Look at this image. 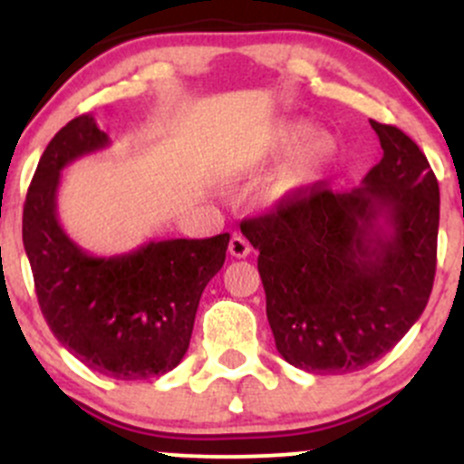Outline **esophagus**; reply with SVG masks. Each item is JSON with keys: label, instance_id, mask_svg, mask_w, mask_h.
Returning <instances> with one entry per match:
<instances>
[{"label": "esophagus", "instance_id": "1", "mask_svg": "<svg viewBox=\"0 0 464 464\" xmlns=\"http://www.w3.org/2000/svg\"><path fill=\"white\" fill-rule=\"evenodd\" d=\"M228 254L233 256V258H246V256L251 254V245L245 240L242 236H233L231 242H228Z\"/></svg>", "mask_w": 464, "mask_h": 464}]
</instances>
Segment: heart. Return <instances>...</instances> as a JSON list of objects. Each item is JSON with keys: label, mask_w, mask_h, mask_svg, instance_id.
<instances>
[{"label": "heart", "mask_w": 464, "mask_h": 464, "mask_svg": "<svg viewBox=\"0 0 464 464\" xmlns=\"http://www.w3.org/2000/svg\"><path fill=\"white\" fill-rule=\"evenodd\" d=\"M260 157L265 161L289 159L266 188V199L271 204L287 202L325 179L334 166L336 141L330 134L321 132L312 121L287 116L271 125Z\"/></svg>", "instance_id": "obj_1"}]
</instances>
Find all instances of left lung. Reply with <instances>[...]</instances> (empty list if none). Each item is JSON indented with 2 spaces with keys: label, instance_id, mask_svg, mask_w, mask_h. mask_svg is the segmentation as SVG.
Returning <instances> with one entry per match:
<instances>
[{
  "label": "left lung",
  "instance_id": "left-lung-1",
  "mask_svg": "<svg viewBox=\"0 0 464 464\" xmlns=\"http://www.w3.org/2000/svg\"><path fill=\"white\" fill-rule=\"evenodd\" d=\"M383 157L350 193L323 184L242 222L260 251L266 319L285 362L316 375L375 363L433 289L440 188L413 139L371 121Z\"/></svg>",
  "mask_w": 464,
  "mask_h": 464
}]
</instances>
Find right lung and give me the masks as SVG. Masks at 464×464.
Wrapping results in <instances>:
<instances>
[{
  "instance_id": "1",
  "label": "right lung",
  "mask_w": 464,
  "mask_h": 464,
  "mask_svg": "<svg viewBox=\"0 0 464 464\" xmlns=\"http://www.w3.org/2000/svg\"><path fill=\"white\" fill-rule=\"evenodd\" d=\"M92 114L69 121L46 145L26 193L22 240L40 310L55 339L101 375L152 379L184 359L199 298L222 269L228 233L150 240L119 256H92L58 219L63 170L105 150Z\"/></svg>"
}]
</instances>
